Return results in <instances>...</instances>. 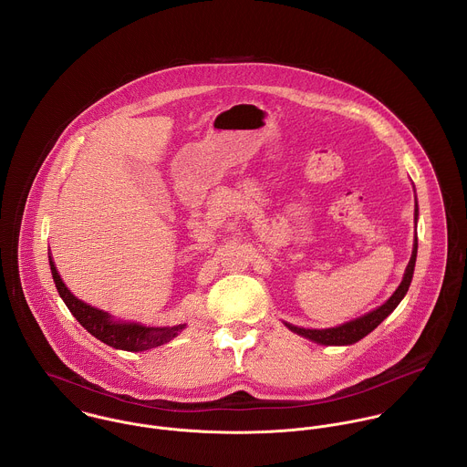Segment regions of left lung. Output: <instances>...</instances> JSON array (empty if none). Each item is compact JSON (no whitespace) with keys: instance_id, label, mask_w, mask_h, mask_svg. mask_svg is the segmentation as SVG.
<instances>
[{"instance_id":"8db88e82","label":"left lung","mask_w":467,"mask_h":467,"mask_svg":"<svg viewBox=\"0 0 467 467\" xmlns=\"http://www.w3.org/2000/svg\"><path fill=\"white\" fill-rule=\"evenodd\" d=\"M417 215H419V208H417V202H415V224H417ZM415 259H417V237L413 241V252H411L410 263H408L406 271H404V276L400 280V287L378 309H374V311H370V313H367V315H363V317H359L352 322L341 324L337 327H331V329H304V327H296V326H291V324H285V327L291 329L293 333L304 336V337H307L315 343H320V345H352V343L359 341L367 334L372 333L400 306V300L404 298V295L410 287V282H411V276H413V267H415Z\"/></svg>"}]
</instances>
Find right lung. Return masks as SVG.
<instances>
[{"label":"right lung","instance_id":"right-lung-1","mask_svg":"<svg viewBox=\"0 0 467 467\" xmlns=\"http://www.w3.org/2000/svg\"><path fill=\"white\" fill-rule=\"evenodd\" d=\"M48 261H50V269H52L56 287H57L61 298L65 300L69 313L78 320V324L88 333L93 334L97 339L104 341L106 345H109L113 348L130 350V352L149 350V348H154V347H160V345L171 341L172 337H176L187 327V324H180L174 327H145L140 324L115 322L111 318V315H108L97 307H91V306L84 304L82 300H78L75 295H71V291L65 285L61 275L57 273V267L54 265L52 257Z\"/></svg>","mask_w":467,"mask_h":467}]
</instances>
